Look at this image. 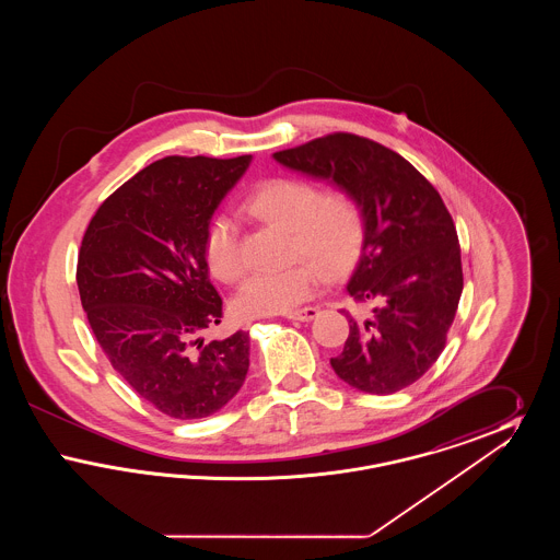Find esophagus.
Wrapping results in <instances>:
<instances>
[{"instance_id": "1", "label": "esophagus", "mask_w": 560, "mask_h": 560, "mask_svg": "<svg viewBox=\"0 0 560 560\" xmlns=\"http://www.w3.org/2000/svg\"><path fill=\"white\" fill-rule=\"evenodd\" d=\"M319 317V308H315V306H306V308H298V311H292V313H288L285 315V319L290 320H313Z\"/></svg>"}]
</instances>
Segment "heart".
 <instances>
[{"mask_svg": "<svg viewBox=\"0 0 560 560\" xmlns=\"http://www.w3.org/2000/svg\"><path fill=\"white\" fill-rule=\"evenodd\" d=\"M245 212L290 233L288 258L293 265L254 275L241 288L233 308L243 319L292 313L317 293L325 275L329 279L348 275L365 249V210L347 188L320 190L308 178H272L247 197ZM203 252L215 279L240 283L245 277L240 229L229 215L210 220Z\"/></svg>", "mask_w": 560, "mask_h": 560, "instance_id": "obj_1", "label": "heart"}]
</instances>
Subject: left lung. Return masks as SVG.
I'll return each instance as SVG.
<instances>
[{"label": "left lung", "mask_w": 560, "mask_h": 560, "mask_svg": "<svg viewBox=\"0 0 560 560\" xmlns=\"http://www.w3.org/2000/svg\"><path fill=\"white\" fill-rule=\"evenodd\" d=\"M281 165L350 190L368 218V241L348 293L345 350L329 363L370 395H393L432 368L447 342L464 288L459 241L439 190L399 153L357 133L334 132L277 151Z\"/></svg>", "instance_id": "left-lung-1"}]
</instances>
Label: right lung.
Listing matches in <instances>:
<instances>
[{
    "mask_svg": "<svg viewBox=\"0 0 560 560\" xmlns=\"http://www.w3.org/2000/svg\"><path fill=\"white\" fill-rule=\"evenodd\" d=\"M249 161H155L108 195L81 240L78 288L96 342L142 399L176 420L222 409L249 368L247 331L201 338L222 320L206 229Z\"/></svg>",
    "mask_w": 560,
    "mask_h": 560,
    "instance_id": "1",
    "label": "right lung"
}]
</instances>
